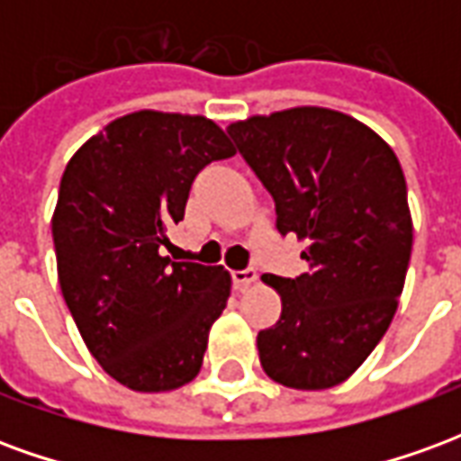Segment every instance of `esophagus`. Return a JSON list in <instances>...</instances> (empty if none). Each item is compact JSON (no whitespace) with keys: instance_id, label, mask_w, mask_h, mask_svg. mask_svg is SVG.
<instances>
[{"instance_id":"34e87169","label":"esophagus","mask_w":461,"mask_h":461,"mask_svg":"<svg viewBox=\"0 0 461 461\" xmlns=\"http://www.w3.org/2000/svg\"><path fill=\"white\" fill-rule=\"evenodd\" d=\"M231 281H234V286L240 291L249 289L251 284L257 281V269H254V267H247V269L231 271Z\"/></svg>"}]
</instances>
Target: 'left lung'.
Returning a JSON list of instances; mask_svg holds the SVG:
<instances>
[{"mask_svg":"<svg viewBox=\"0 0 461 461\" xmlns=\"http://www.w3.org/2000/svg\"><path fill=\"white\" fill-rule=\"evenodd\" d=\"M230 138L296 234L309 271L267 276L281 319L259 330L264 373L294 390H326L356 373L385 336L412 251L407 185L377 132L339 111L303 105L231 122Z\"/></svg>","mask_w":461,"mask_h":461,"instance_id":"obj_1","label":"left lung"}]
</instances>
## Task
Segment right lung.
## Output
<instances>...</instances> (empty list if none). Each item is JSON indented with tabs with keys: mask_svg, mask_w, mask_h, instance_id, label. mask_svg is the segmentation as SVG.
Listing matches in <instances>:
<instances>
[{
	"mask_svg": "<svg viewBox=\"0 0 461 461\" xmlns=\"http://www.w3.org/2000/svg\"><path fill=\"white\" fill-rule=\"evenodd\" d=\"M231 155L217 122L138 111L66 165L51 220L59 284L91 356L121 385L165 393L200 373L231 276L160 247L200 170Z\"/></svg>",
	"mask_w": 461,
	"mask_h": 461,
	"instance_id": "1",
	"label": "right lung"
}]
</instances>
